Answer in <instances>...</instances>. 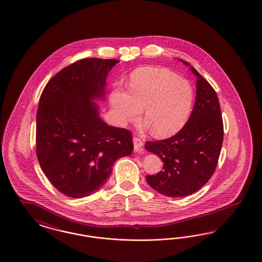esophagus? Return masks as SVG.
Here are the masks:
<instances>
[{
    "instance_id": "obj_1",
    "label": "esophagus",
    "mask_w": 262,
    "mask_h": 262,
    "mask_svg": "<svg viewBox=\"0 0 262 262\" xmlns=\"http://www.w3.org/2000/svg\"><path fill=\"white\" fill-rule=\"evenodd\" d=\"M142 145L143 141L141 140L140 137H134V149L136 152H139L142 150Z\"/></svg>"
}]
</instances>
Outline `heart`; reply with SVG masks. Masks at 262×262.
Returning a JSON list of instances; mask_svg holds the SVG:
<instances>
[{
  "label": "heart",
  "mask_w": 262,
  "mask_h": 262,
  "mask_svg": "<svg viewBox=\"0 0 262 262\" xmlns=\"http://www.w3.org/2000/svg\"><path fill=\"white\" fill-rule=\"evenodd\" d=\"M193 103L194 91L186 80L153 67L136 69L129 77L128 94L116 92L111 97L120 124L136 121L144 109V121L157 137L173 136L185 126Z\"/></svg>",
  "instance_id": "b5f03b06"
}]
</instances>
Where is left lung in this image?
I'll return each instance as SVG.
<instances>
[{
	"instance_id": "left-lung-1",
	"label": "left lung",
	"mask_w": 262,
	"mask_h": 262,
	"mask_svg": "<svg viewBox=\"0 0 262 262\" xmlns=\"http://www.w3.org/2000/svg\"><path fill=\"white\" fill-rule=\"evenodd\" d=\"M190 70L197 77V92L187 123L176 136L145 144L147 151L164 163L161 171L146 176L147 182L168 197L188 196L204 186L215 170L223 142V121L216 93L193 66Z\"/></svg>"
}]
</instances>
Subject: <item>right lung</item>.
Returning <instances> with one entry per match:
<instances>
[{"label": "right lung", "mask_w": 262, "mask_h": 262, "mask_svg": "<svg viewBox=\"0 0 262 262\" xmlns=\"http://www.w3.org/2000/svg\"><path fill=\"white\" fill-rule=\"evenodd\" d=\"M117 59L85 58L63 68L42 91L36 153L45 176L63 195L83 198L100 188L119 158L134 151L133 136L108 126L93 100L104 97Z\"/></svg>", "instance_id": "1"}]
</instances>
